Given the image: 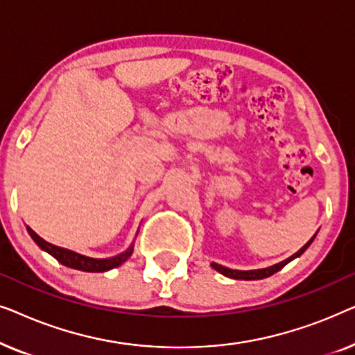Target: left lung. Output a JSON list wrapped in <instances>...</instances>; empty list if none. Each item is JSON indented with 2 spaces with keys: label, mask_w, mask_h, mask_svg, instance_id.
Masks as SVG:
<instances>
[{
  "label": "left lung",
  "mask_w": 355,
  "mask_h": 355,
  "mask_svg": "<svg viewBox=\"0 0 355 355\" xmlns=\"http://www.w3.org/2000/svg\"><path fill=\"white\" fill-rule=\"evenodd\" d=\"M315 236H317V234H315ZM315 236L312 237V239H310V241L307 242V244H305V245L302 247V249L295 252L294 255H291L289 259H286V260H283V261H279V263H276V265H271V266H268V268H259V270H232V268H227V266H223V265H220V263H215V261H213V263H211V268H215V270L218 271V273L225 275L226 278H231V279L254 281V279H263V278H268V276L275 275L276 271H279L281 268H283V266L288 265L289 261H293L294 259H297V257L302 255L304 252L309 249V245L312 244V242H313Z\"/></svg>",
  "instance_id": "obj_1"
}]
</instances>
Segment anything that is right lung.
Returning a JSON list of instances; mask_svg holds the SVG:
<instances>
[{"label":"right lung","instance_id":"obj_1","mask_svg":"<svg viewBox=\"0 0 355 355\" xmlns=\"http://www.w3.org/2000/svg\"><path fill=\"white\" fill-rule=\"evenodd\" d=\"M27 231H28V234H31L32 239L35 241V244L40 247L42 250L48 252L51 257H55L60 263L67 266V268L87 271V273H103V271L113 270V268H116V266L123 265L134 252V244H130L124 252H121V254L114 255V257H110V259H92V257L77 254V252H74V250L62 249V247L50 244V242L42 239V237L38 236L37 232L32 230V227L27 226Z\"/></svg>","mask_w":355,"mask_h":355}]
</instances>
